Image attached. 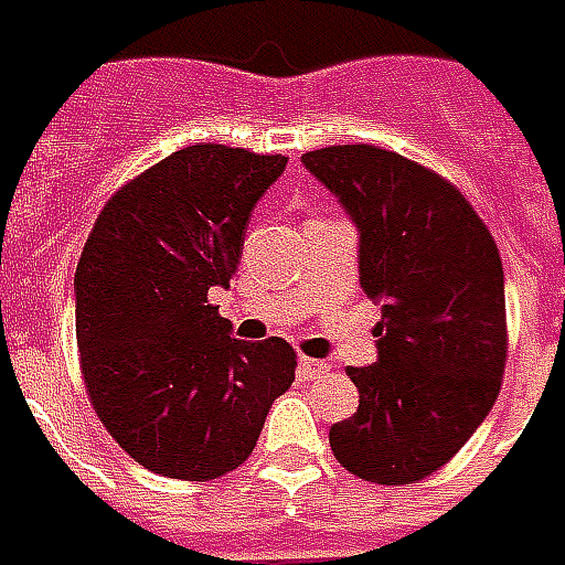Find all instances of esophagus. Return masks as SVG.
Listing matches in <instances>:
<instances>
[{
	"mask_svg": "<svg viewBox=\"0 0 565 565\" xmlns=\"http://www.w3.org/2000/svg\"><path fill=\"white\" fill-rule=\"evenodd\" d=\"M328 371L326 362H319V359H310V355H301L298 359V374H301V380H316L322 377Z\"/></svg>",
	"mask_w": 565,
	"mask_h": 565,
	"instance_id": "34e87169",
	"label": "esophagus"
}]
</instances>
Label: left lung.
Listing matches in <instances>:
<instances>
[{
  "mask_svg": "<svg viewBox=\"0 0 565 565\" xmlns=\"http://www.w3.org/2000/svg\"><path fill=\"white\" fill-rule=\"evenodd\" d=\"M301 163L359 231V282L380 303L377 362L347 367L359 411L328 431L371 483L423 481L490 414L505 374V274L490 231L447 179L377 146Z\"/></svg>",
  "mask_w": 565,
  "mask_h": 565,
  "instance_id": "obj_1",
  "label": "left lung"
}]
</instances>
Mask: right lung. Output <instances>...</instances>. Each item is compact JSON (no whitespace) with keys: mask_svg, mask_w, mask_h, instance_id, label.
I'll return each instance as SVG.
<instances>
[{"mask_svg":"<svg viewBox=\"0 0 565 565\" xmlns=\"http://www.w3.org/2000/svg\"><path fill=\"white\" fill-rule=\"evenodd\" d=\"M282 170V154L188 146L127 182L84 243V386L111 438L154 475L212 481L243 466L295 380L286 340H237L206 301L231 286L252 210Z\"/></svg>","mask_w":565,"mask_h":565,"instance_id":"right-lung-1","label":"right lung"}]
</instances>
